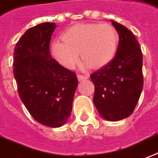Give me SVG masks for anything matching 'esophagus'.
I'll return each mask as SVG.
<instances>
[{
	"mask_svg": "<svg viewBox=\"0 0 158 158\" xmlns=\"http://www.w3.org/2000/svg\"><path fill=\"white\" fill-rule=\"evenodd\" d=\"M77 78H78V80H79V81H81V80H84V79H89V76H88V75L78 74V75H77Z\"/></svg>",
	"mask_w": 158,
	"mask_h": 158,
	"instance_id": "obj_1",
	"label": "esophagus"
}]
</instances>
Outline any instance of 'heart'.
Listing matches in <instances>:
<instances>
[{"label": "heart", "mask_w": 158, "mask_h": 158, "mask_svg": "<svg viewBox=\"0 0 158 158\" xmlns=\"http://www.w3.org/2000/svg\"><path fill=\"white\" fill-rule=\"evenodd\" d=\"M118 34L114 26L103 24H79L62 35V41L52 43V54L65 68L72 69L79 60L84 68H101L111 62L118 45Z\"/></svg>", "instance_id": "b5f03b06"}]
</instances>
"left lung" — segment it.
I'll return each mask as SVG.
<instances>
[{
	"label": "left lung",
	"mask_w": 158,
	"mask_h": 158,
	"mask_svg": "<svg viewBox=\"0 0 158 158\" xmlns=\"http://www.w3.org/2000/svg\"><path fill=\"white\" fill-rule=\"evenodd\" d=\"M118 34V50L111 62L94 72V103L101 117L115 122L132 114L143 90V54L134 35L111 20Z\"/></svg>",
	"instance_id": "8db88e82"
}]
</instances>
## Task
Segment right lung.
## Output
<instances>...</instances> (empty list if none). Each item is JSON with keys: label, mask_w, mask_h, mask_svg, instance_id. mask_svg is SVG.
I'll use <instances>...</instances> for the list:
<instances>
[{"label": "right lung", "mask_w": 158, "mask_h": 158, "mask_svg": "<svg viewBox=\"0 0 158 158\" xmlns=\"http://www.w3.org/2000/svg\"><path fill=\"white\" fill-rule=\"evenodd\" d=\"M55 23H41L25 32L14 50V77L20 99L41 124L63 126L70 116L78 79L51 57Z\"/></svg>", "instance_id": "right-lung-1"}]
</instances>
